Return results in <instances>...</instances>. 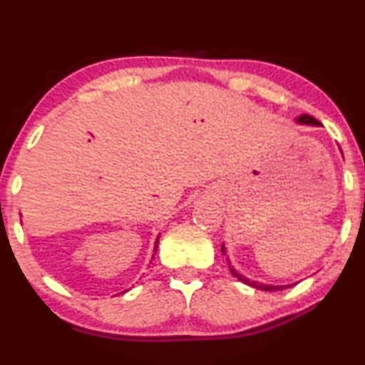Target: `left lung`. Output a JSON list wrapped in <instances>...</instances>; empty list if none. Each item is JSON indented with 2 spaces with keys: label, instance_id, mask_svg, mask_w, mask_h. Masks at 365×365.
I'll return each instance as SVG.
<instances>
[{
  "label": "left lung",
  "instance_id": "obj_1",
  "mask_svg": "<svg viewBox=\"0 0 365 365\" xmlns=\"http://www.w3.org/2000/svg\"><path fill=\"white\" fill-rule=\"evenodd\" d=\"M297 122H299V124H307V125H321V122H317L314 117H311V115H306V114H302L299 119H297ZM222 251L225 253V246H222ZM232 269V273L235 274V278H238V281H241V283H245V284H248V286H251V287H256V289H261V291H281V289H284L286 286H273V284H263V283H258V281H250L248 278H245V276H241V274H238L236 273V271L233 269V268H230Z\"/></svg>",
  "mask_w": 365,
  "mask_h": 365
}]
</instances>
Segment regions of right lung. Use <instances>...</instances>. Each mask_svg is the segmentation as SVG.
<instances>
[{"mask_svg": "<svg viewBox=\"0 0 365 365\" xmlns=\"http://www.w3.org/2000/svg\"><path fill=\"white\" fill-rule=\"evenodd\" d=\"M157 246H158V238H157V241H155V250H153V253H157Z\"/></svg>", "mask_w": 365, "mask_h": 365, "instance_id": "add662e5", "label": "right lung"}]
</instances>
